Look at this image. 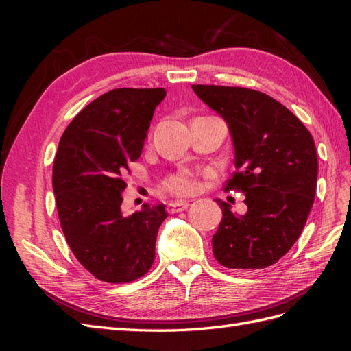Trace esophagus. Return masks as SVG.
Returning a JSON list of instances; mask_svg holds the SVG:
<instances>
[{
    "label": "esophagus",
    "instance_id": "obj_1",
    "mask_svg": "<svg viewBox=\"0 0 351 351\" xmlns=\"http://www.w3.org/2000/svg\"><path fill=\"white\" fill-rule=\"evenodd\" d=\"M189 205H190V204L187 202V200H180V202H170V204L167 205V211H169L170 214L181 213V211H184V210H187Z\"/></svg>",
    "mask_w": 351,
    "mask_h": 351
}]
</instances>
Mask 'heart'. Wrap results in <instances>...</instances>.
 Listing matches in <instances>:
<instances>
[{
	"label": "heart",
	"instance_id": "heart-1",
	"mask_svg": "<svg viewBox=\"0 0 351 351\" xmlns=\"http://www.w3.org/2000/svg\"><path fill=\"white\" fill-rule=\"evenodd\" d=\"M200 189V181L197 180L196 175H193L191 171L181 170L178 173L169 176L166 181L162 182L161 190L167 193L170 196H189L196 193Z\"/></svg>",
	"mask_w": 351,
	"mask_h": 351
}]
</instances>
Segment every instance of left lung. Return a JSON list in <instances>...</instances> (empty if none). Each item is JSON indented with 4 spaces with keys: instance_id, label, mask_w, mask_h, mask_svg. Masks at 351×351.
<instances>
[{
    "instance_id": "8db88e82",
    "label": "left lung",
    "mask_w": 351,
    "mask_h": 351,
    "mask_svg": "<svg viewBox=\"0 0 351 351\" xmlns=\"http://www.w3.org/2000/svg\"><path fill=\"white\" fill-rule=\"evenodd\" d=\"M225 119L235 149V171L225 190L244 193L247 211L235 215L217 199L223 217L213 235L214 258L234 270L273 265L306 225L317 191L315 143L300 119L263 92L193 84Z\"/></svg>"
}]
</instances>
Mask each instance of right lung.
<instances>
[{
    "label": "right lung",
    "instance_id": "right-lung-1",
    "mask_svg": "<svg viewBox=\"0 0 351 351\" xmlns=\"http://www.w3.org/2000/svg\"><path fill=\"white\" fill-rule=\"evenodd\" d=\"M164 88H114L73 117L52 167L58 219L72 253L96 279L128 283L151 270L164 205L125 215L123 175L137 161Z\"/></svg>",
    "mask_w": 351,
    "mask_h": 351
}]
</instances>
